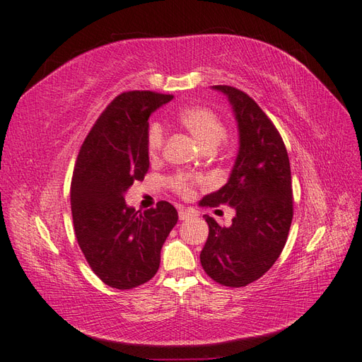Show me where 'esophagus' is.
<instances>
[{"label":"esophagus","mask_w":362,"mask_h":362,"mask_svg":"<svg viewBox=\"0 0 362 362\" xmlns=\"http://www.w3.org/2000/svg\"><path fill=\"white\" fill-rule=\"evenodd\" d=\"M197 216V211L193 209H181L180 210V219L181 221H187L190 218H195Z\"/></svg>","instance_id":"1"}]
</instances>
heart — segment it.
I'll list each match as a JSON object with an SVG mask.
<instances>
[{
    "instance_id": "heart-1",
    "label": "heart",
    "mask_w": 362,
    "mask_h": 362,
    "mask_svg": "<svg viewBox=\"0 0 362 362\" xmlns=\"http://www.w3.org/2000/svg\"><path fill=\"white\" fill-rule=\"evenodd\" d=\"M178 122L189 134L198 141V144L204 151H214L221 144L226 136V127L218 115L202 105H190L178 113ZM164 143V130L160 124H153L147 134V147L152 155L161 151ZM172 187L181 193L182 197H189L192 193V180L186 175H178L172 180Z\"/></svg>"
}]
</instances>
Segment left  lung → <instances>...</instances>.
Here are the masks:
<instances>
[{
  "mask_svg": "<svg viewBox=\"0 0 362 362\" xmlns=\"http://www.w3.org/2000/svg\"><path fill=\"white\" fill-rule=\"evenodd\" d=\"M211 89L232 105L238 153L227 182L199 204H227L236 215L228 227L204 215L209 238L199 259L216 283L243 287L261 278L284 249L293 218L292 175L283 138L259 105L235 87Z\"/></svg>",
  "mask_w": 362,
  "mask_h": 362,
  "instance_id": "8db88e82",
  "label": "left lung"
}]
</instances>
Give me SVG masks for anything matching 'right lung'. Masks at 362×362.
Segmentation results:
<instances>
[{
    "mask_svg": "<svg viewBox=\"0 0 362 362\" xmlns=\"http://www.w3.org/2000/svg\"><path fill=\"white\" fill-rule=\"evenodd\" d=\"M172 100L147 90L118 95L78 155L70 189L75 235L92 270L115 288H134L155 276L163 244L178 221L170 202L138 214L124 199L148 170V118Z\"/></svg>",
    "mask_w": 362,
    "mask_h": 362,
    "instance_id": "add662e5",
    "label": "right lung"
}]
</instances>
